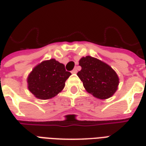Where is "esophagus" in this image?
I'll use <instances>...</instances> for the list:
<instances>
[{
	"label": "esophagus",
	"mask_w": 146,
	"mask_h": 146,
	"mask_svg": "<svg viewBox=\"0 0 146 146\" xmlns=\"http://www.w3.org/2000/svg\"><path fill=\"white\" fill-rule=\"evenodd\" d=\"M71 73H77V70H76V68L73 69V70L71 71Z\"/></svg>",
	"instance_id": "obj_1"
}]
</instances>
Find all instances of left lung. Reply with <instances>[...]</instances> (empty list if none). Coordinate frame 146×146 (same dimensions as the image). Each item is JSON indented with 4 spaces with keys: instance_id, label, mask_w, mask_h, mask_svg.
I'll use <instances>...</instances> for the list:
<instances>
[{
    "instance_id": "obj_1",
    "label": "left lung",
    "mask_w": 146,
    "mask_h": 146,
    "mask_svg": "<svg viewBox=\"0 0 146 146\" xmlns=\"http://www.w3.org/2000/svg\"><path fill=\"white\" fill-rule=\"evenodd\" d=\"M82 70L77 73L86 91L99 99H107L117 89L119 78L111 66L90 56L80 60Z\"/></svg>"
}]
</instances>
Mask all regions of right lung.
Wrapping results in <instances>:
<instances>
[{
  "label": "right lung",
  "mask_w": 146,
  "mask_h": 146,
  "mask_svg": "<svg viewBox=\"0 0 146 146\" xmlns=\"http://www.w3.org/2000/svg\"><path fill=\"white\" fill-rule=\"evenodd\" d=\"M71 75L65 66L54 59L37 65L27 79L29 91L40 99H49L62 91L65 82Z\"/></svg>",
  "instance_id": "obj_1"
}]
</instances>
